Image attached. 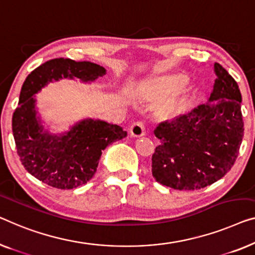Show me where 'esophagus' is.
<instances>
[{
  "mask_svg": "<svg viewBox=\"0 0 255 255\" xmlns=\"http://www.w3.org/2000/svg\"><path fill=\"white\" fill-rule=\"evenodd\" d=\"M128 133L132 136V138H140V136L145 135V128H143V124L140 123V122H136L133 123L128 128Z\"/></svg>",
  "mask_w": 255,
  "mask_h": 255,
  "instance_id": "obj_1",
  "label": "esophagus"
}]
</instances>
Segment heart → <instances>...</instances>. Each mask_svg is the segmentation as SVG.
Returning <instances> with one entry per match:
<instances>
[{"label": "heart", "mask_w": 255, "mask_h": 255, "mask_svg": "<svg viewBox=\"0 0 255 255\" xmlns=\"http://www.w3.org/2000/svg\"><path fill=\"white\" fill-rule=\"evenodd\" d=\"M185 73L158 75L143 80L135 90L136 100L145 103L158 102L155 115L161 121H175L186 113L192 101V93L185 85Z\"/></svg>", "instance_id": "1"}]
</instances>
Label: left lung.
I'll return each instance as SVG.
<instances>
[{
  "label": "left lung",
  "instance_id": "obj_1",
  "mask_svg": "<svg viewBox=\"0 0 255 255\" xmlns=\"http://www.w3.org/2000/svg\"><path fill=\"white\" fill-rule=\"evenodd\" d=\"M206 105L187 115L158 124L161 143L152 156L157 183L179 191L204 189L227 175L238 156L244 122L242 94L236 80L219 63Z\"/></svg>",
  "mask_w": 255,
  "mask_h": 255
}]
</instances>
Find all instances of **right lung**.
I'll return each mask as SVG.
<instances>
[{
    "label": "right lung",
    "mask_w": 255,
    "mask_h": 255,
    "mask_svg": "<svg viewBox=\"0 0 255 255\" xmlns=\"http://www.w3.org/2000/svg\"><path fill=\"white\" fill-rule=\"evenodd\" d=\"M106 72L92 62L54 58L25 79L12 116V133L21 164L36 179L61 190L84 185L97 172L102 150L128 135L120 125L94 119L77 122L62 133H51L36 110L35 94L49 83L61 79L92 83Z\"/></svg>",
    "instance_id": "1"
}]
</instances>
